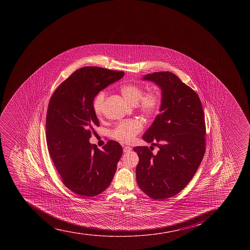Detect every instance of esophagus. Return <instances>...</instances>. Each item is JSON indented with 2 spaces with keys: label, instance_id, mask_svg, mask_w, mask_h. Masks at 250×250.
<instances>
[{
  "label": "esophagus",
  "instance_id": "esophagus-1",
  "mask_svg": "<svg viewBox=\"0 0 250 250\" xmlns=\"http://www.w3.org/2000/svg\"><path fill=\"white\" fill-rule=\"evenodd\" d=\"M131 147L129 146H125V147L123 148V151L124 152H125V153H127V152H129V151H131Z\"/></svg>",
  "mask_w": 250,
  "mask_h": 250
}]
</instances>
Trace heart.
<instances>
[{
	"label": "heart",
	"mask_w": 250,
	"mask_h": 250,
	"mask_svg": "<svg viewBox=\"0 0 250 250\" xmlns=\"http://www.w3.org/2000/svg\"><path fill=\"white\" fill-rule=\"evenodd\" d=\"M121 94L129 104L135 105L137 108L144 116H152L158 111L161 104V94L156 90H149L144 93V89L135 84H125L121 87ZM106 93L99 92L94 100V110L98 116L104 111V101ZM143 123L137 119L121 121L111 131V136L121 143H130L137 134L143 129Z\"/></svg>",
	"instance_id": "obj_1"
}]
</instances>
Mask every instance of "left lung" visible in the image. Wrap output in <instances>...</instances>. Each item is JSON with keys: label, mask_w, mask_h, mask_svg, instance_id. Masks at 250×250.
Instances as JSON below:
<instances>
[{"label": "left lung", "mask_w": 250, "mask_h": 250, "mask_svg": "<svg viewBox=\"0 0 250 250\" xmlns=\"http://www.w3.org/2000/svg\"><path fill=\"white\" fill-rule=\"evenodd\" d=\"M161 87L160 113L143 139L159 148L135 146L139 157L136 179L154 200L180 192L196 173L205 152V114L197 94L169 72H154L143 78Z\"/></svg>", "instance_id": "8db88e82"}]
</instances>
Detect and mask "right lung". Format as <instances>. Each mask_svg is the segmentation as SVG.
<instances>
[{
    "label": "right lung",
    "mask_w": 250,
    "mask_h": 250,
    "mask_svg": "<svg viewBox=\"0 0 250 250\" xmlns=\"http://www.w3.org/2000/svg\"><path fill=\"white\" fill-rule=\"evenodd\" d=\"M124 74L103 67H82L50 98L45 122L48 151L62 183L77 195H99L108 188L116 173L123 153L120 144L110 140L101 151L89 140L99 126L94 98Z\"/></svg>",
    "instance_id": "right-lung-1"
}]
</instances>
